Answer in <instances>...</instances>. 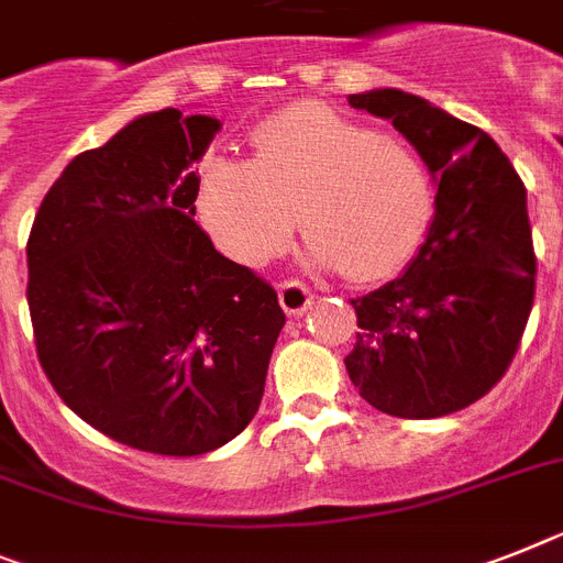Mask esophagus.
Wrapping results in <instances>:
<instances>
[{
	"instance_id": "esophagus-1",
	"label": "esophagus",
	"mask_w": 563,
	"mask_h": 563,
	"mask_svg": "<svg viewBox=\"0 0 563 563\" xmlns=\"http://www.w3.org/2000/svg\"><path fill=\"white\" fill-rule=\"evenodd\" d=\"M277 297H280L283 311H286V314H291V318H300V314H306L311 306V291L306 289L303 283H297V280L280 283V286H277Z\"/></svg>"
}]
</instances>
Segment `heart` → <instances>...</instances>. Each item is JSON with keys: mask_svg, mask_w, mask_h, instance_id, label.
I'll list each match as a JSON object with an SVG mask.
<instances>
[{"mask_svg": "<svg viewBox=\"0 0 563 563\" xmlns=\"http://www.w3.org/2000/svg\"><path fill=\"white\" fill-rule=\"evenodd\" d=\"M432 211V177L412 148L314 102L260 122L249 163L206 159L194 194L200 225L238 266H266L300 223L306 266L357 283L398 274Z\"/></svg>", "mask_w": 563, "mask_h": 563, "instance_id": "heart-1", "label": "heart"}]
</instances>
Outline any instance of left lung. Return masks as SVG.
Here are the masks:
<instances>
[{
	"label": "left lung",
	"mask_w": 563,
	"mask_h": 563,
	"mask_svg": "<svg viewBox=\"0 0 563 563\" xmlns=\"http://www.w3.org/2000/svg\"><path fill=\"white\" fill-rule=\"evenodd\" d=\"M349 106L389 120L434 179V214L400 277L361 300L346 372L395 418H441L498 384L536 295L527 188L486 131L423 97L375 88Z\"/></svg>",
	"instance_id": "obj_1"
}]
</instances>
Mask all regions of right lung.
Instances as JSON below:
<instances>
[{"label": "right lung", "instance_id": "1", "mask_svg": "<svg viewBox=\"0 0 563 563\" xmlns=\"http://www.w3.org/2000/svg\"><path fill=\"white\" fill-rule=\"evenodd\" d=\"M223 122L143 113L65 165L27 238V309L56 395L113 441L191 457L257 415L286 314L194 223Z\"/></svg>", "mask_w": 563, "mask_h": 563}]
</instances>
